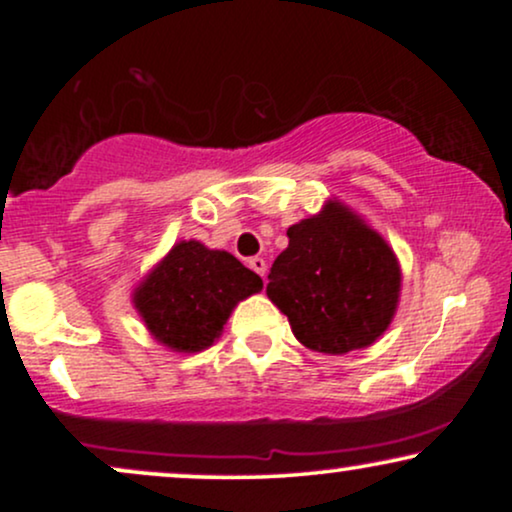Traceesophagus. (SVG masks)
<instances>
[{
    "label": "esophagus",
    "instance_id": "obj_1",
    "mask_svg": "<svg viewBox=\"0 0 512 512\" xmlns=\"http://www.w3.org/2000/svg\"><path fill=\"white\" fill-rule=\"evenodd\" d=\"M248 264H250L252 272H257V274H260L262 279H264V274H267V262H264L262 257H250Z\"/></svg>",
    "mask_w": 512,
    "mask_h": 512
}]
</instances>
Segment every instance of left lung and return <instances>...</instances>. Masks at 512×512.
Returning <instances> with one entry per match:
<instances>
[{"mask_svg": "<svg viewBox=\"0 0 512 512\" xmlns=\"http://www.w3.org/2000/svg\"><path fill=\"white\" fill-rule=\"evenodd\" d=\"M267 296L291 332L320 354L342 356L383 337L397 313L402 267L390 243L337 197L286 231Z\"/></svg>", "mask_w": 512, "mask_h": 512, "instance_id": "1", "label": "left lung"}]
</instances>
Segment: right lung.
Wrapping results in <instances>:
<instances>
[{"label":"right lung","instance_id":"obj_1","mask_svg":"<svg viewBox=\"0 0 512 512\" xmlns=\"http://www.w3.org/2000/svg\"><path fill=\"white\" fill-rule=\"evenodd\" d=\"M260 291V276L231 252L180 240L134 286L132 305L158 344L199 354L221 337L236 305Z\"/></svg>","mask_w":512,"mask_h":512}]
</instances>
